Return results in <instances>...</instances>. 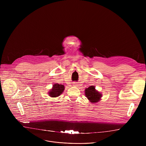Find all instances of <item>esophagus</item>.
I'll return each instance as SVG.
<instances>
[{
    "instance_id": "obj_1",
    "label": "esophagus",
    "mask_w": 146,
    "mask_h": 146,
    "mask_svg": "<svg viewBox=\"0 0 146 146\" xmlns=\"http://www.w3.org/2000/svg\"><path fill=\"white\" fill-rule=\"evenodd\" d=\"M73 86L78 87V84H77V83H76V82H74V83H73Z\"/></svg>"
}]
</instances>
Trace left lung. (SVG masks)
<instances>
[{
  "mask_svg": "<svg viewBox=\"0 0 146 146\" xmlns=\"http://www.w3.org/2000/svg\"><path fill=\"white\" fill-rule=\"evenodd\" d=\"M85 95L92 103H96L101 100L102 94L95 89L94 86H90L85 90Z\"/></svg>",
  "mask_w": 146,
  "mask_h": 146,
  "instance_id": "1",
  "label": "left lung"
}]
</instances>
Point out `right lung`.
<instances>
[{"label": "right lung", "instance_id": "right-lung-1", "mask_svg": "<svg viewBox=\"0 0 146 146\" xmlns=\"http://www.w3.org/2000/svg\"><path fill=\"white\" fill-rule=\"evenodd\" d=\"M65 90V86L62 84L55 83L52 86V88L48 92V95L51 98H56L60 96Z\"/></svg>", "mask_w": 146, "mask_h": 146}]
</instances>
